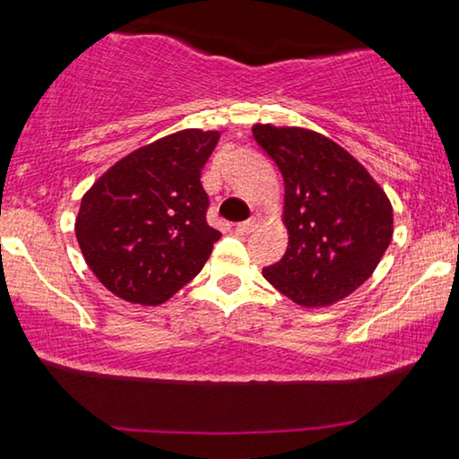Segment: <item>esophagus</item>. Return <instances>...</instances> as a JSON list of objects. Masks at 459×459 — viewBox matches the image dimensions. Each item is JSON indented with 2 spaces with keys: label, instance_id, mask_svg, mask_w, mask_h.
Returning a JSON list of instances; mask_svg holds the SVG:
<instances>
[{
  "label": "esophagus",
  "instance_id": "1",
  "mask_svg": "<svg viewBox=\"0 0 459 459\" xmlns=\"http://www.w3.org/2000/svg\"><path fill=\"white\" fill-rule=\"evenodd\" d=\"M255 227H257V219H248L245 222H238L235 230L238 232V235H248V232L255 230Z\"/></svg>",
  "mask_w": 459,
  "mask_h": 459
}]
</instances>
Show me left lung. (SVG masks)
Segmentation results:
<instances>
[{"label":"left lung","instance_id":"obj_1","mask_svg":"<svg viewBox=\"0 0 459 459\" xmlns=\"http://www.w3.org/2000/svg\"><path fill=\"white\" fill-rule=\"evenodd\" d=\"M253 137L283 176L290 232L285 255L263 277L306 307L344 299L391 243L386 194L344 147L314 131L255 126Z\"/></svg>","mask_w":459,"mask_h":459}]
</instances>
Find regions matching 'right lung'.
Returning <instances> with one entry per match:
<instances>
[{
    "label": "right lung",
    "mask_w": 459,
    "mask_h": 459,
    "mask_svg": "<svg viewBox=\"0 0 459 459\" xmlns=\"http://www.w3.org/2000/svg\"><path fill=\"white\" fill-rule=\"evenodd\" d=\"M219 131L186 129L117 161L81 200L76 238L92 273L117 298L158 306L192 281L221 232L206 221L202 168Z\"/></svg>",
    "instance_id": "right-lung-1"
}]
</instances>
